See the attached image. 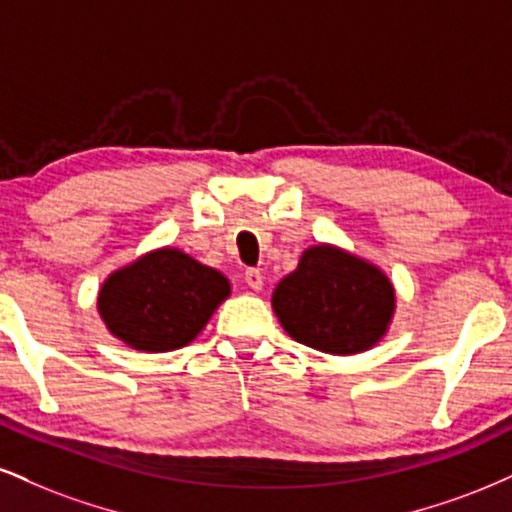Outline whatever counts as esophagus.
<instances>
[{
    "instance_id": "esophagus-1",
    "label": "esophagus",
    "mask_w": 512,
    "mask_h": 512,
    "mask_svg": "<svg viewBox=\"0 0 512 512\" xmlns=\"http://www.w3.org/2000/svg\"><path fill=\"white\" fill-rule=\"evenodd\" d=\"M245 283H248L252 291H262L264 276L260 269H248V272H245Z\"/></svg>"
}]
</instances>
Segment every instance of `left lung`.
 I'll use <instances>...</instances> for the list:
<instances>
[{
    "instance_id": "left-lung-1",
    "label": "left lung",
    "mask_w": 512,
    "mask_h": 512,
    "mask_svg": "<svg viewBox=\"0 0 512 512\" xmlns=\"http://www.w3.org/2000/svg\"><path fill=\"white\" fill-rule=\"evenodd\" d=\"M272 310L293 341L319 353L357 355L389 334L396 288L365 257L317 243L276 283Z\"/></svg>"
}]
</instances>
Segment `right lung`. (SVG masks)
Masks as SVG:
<instances>
[{
	"instance_id": "right-lung-1",
	"label": "right lung",
	"mask_w": 512,
	"mask_h": 512,
	"mask_svg": "<svg viewBox=\"0 0 512 512\" xmlns=\"http://www.w3.org/2000/svg\"><path fill=\"white\" fill-rule=\"evenodd\" d=\"M229 295L224 274L164 245L114 269L97 293V312L123 346L169 353L193 343Z\"/></svg>"
}]
</instances>
